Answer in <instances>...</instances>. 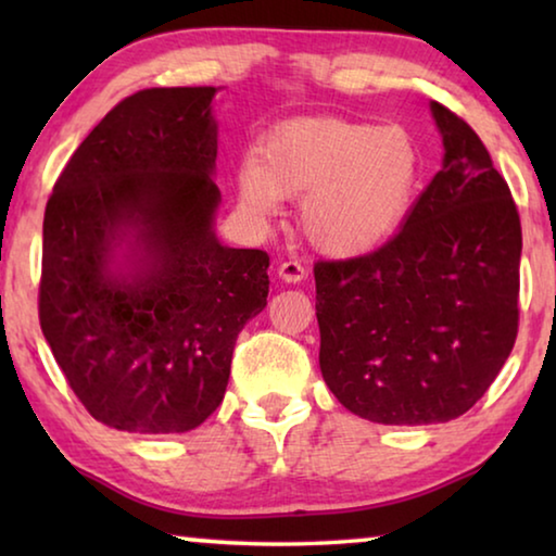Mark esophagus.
Wrapping results in <instances>:
<instances>
[{
  "label": "esophagus",
  "mask_w": 556,
  "mask_h": 556,
  "mask_svg": "<svg viewBox=\"0 0 556 556\" xmlns=\"http://www.w3.org/2000/svg\"><path fill=\"white\" fill-rule=\"evenodd\" d=\"M277 277L281 281H287V285H299V281L306 279V267L301 265V262L287 260V262H281V265L277 267Z\"/></svg>",
  "instance_id": "34e87169"
}]
</instances>
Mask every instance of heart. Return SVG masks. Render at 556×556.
Listing matches in <instances>:
<instances>
[{
	"instance_id": "b5f03b06",
	"label": "heart",
	"mask_w": 556,
	"mask_h": 556,
	"mask_svg": "<svg viewBox=\"0 0 556 556\" xmlns=\"http://www.w3.org/2000/svg\"><path fill=\"white\" fill-rule=\"evenodd\" d=\"M425 178V154L407 129L304 117L281 122L240 168V203L260 218L281 199H304L299 228L333 260L370 255L400 232Z\"/></svg>"
}]
</instances>
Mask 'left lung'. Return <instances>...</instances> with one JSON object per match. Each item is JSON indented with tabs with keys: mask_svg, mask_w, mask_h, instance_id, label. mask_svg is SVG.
Instances as JSON below:
<instances>
[{
	"mask_svg": "<svg viewBox=\"0 0 556 556\" xmlns=\"http://www.w3.org/2000/svg\"><path fill=\"white\" fill-rule=\"evenodd\" d=\"M429 108L444 162L400 232L370 255L314 267L324 380L378 425L466 414L505 365L520 318L510 188L464 119Z\"/></svg>",
	"mask_w": 556,
	"mask_h": 556,
	"instance_id": "8db88e82",
	"label": "left lung"
}]
</instances>
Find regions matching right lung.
<instances>
[{"label": "right lung", "mask_w": 556, "mask_h": 556, "mask_svg": "<svg viewBox=\"0 0 556 556\" xmlns=\"http://www.w3.org/2000/svg\"><path fill=\"white\" fill-rule=\"evenodd\" d=\"M220 88H149L83 139L43 215L39 321L102 425L184 434L223 402L269 257L215 235Z\"/></svg>", "instance_id": "1"}]
</instances>
